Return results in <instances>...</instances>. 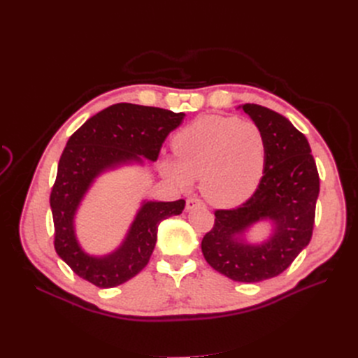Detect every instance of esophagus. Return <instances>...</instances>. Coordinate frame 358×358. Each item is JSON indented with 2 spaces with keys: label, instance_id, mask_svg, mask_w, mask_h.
Listing matches in <instances>:
<instances>
[{
  "label": "esophagus",
  "instance_id": "1",
  "mask_svg": "<svg viewBox=\"0 0 358 358\" xmlns=\"http://www.w3.org/2000/svg\"><path fill=\"white\" fill-rule=\"evenodd\" d=\"M200 206H203V201L201 200H199V199H196V197H190L189 200H187V203H185V210H193L194 208H200Z\"/></svg>",
  "mask_w": 358,
  "mask_h": 358
}]
</instances>
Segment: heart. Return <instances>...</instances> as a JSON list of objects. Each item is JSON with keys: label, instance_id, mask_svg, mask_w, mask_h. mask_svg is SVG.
I'll list each match as a JSON object with an SVG mask.
<instances>
[{"label": "heart", "instance_id": "b5f03b06", "mask_svg": "<svg viewBox=\"0 0 358 358\" xmlns=\"http://www.w3.org/2000/svg\"><path fill=\"white\" fill-rule=\"evenodd\" d=\"M176 157L161 161L162 174L184 189L201 180V193L219 208L250 199L266 164V136L248 119L203 116L173 141Z\"/></svg>", "mask_w": 358, "mask_h": 358}]
</instances>
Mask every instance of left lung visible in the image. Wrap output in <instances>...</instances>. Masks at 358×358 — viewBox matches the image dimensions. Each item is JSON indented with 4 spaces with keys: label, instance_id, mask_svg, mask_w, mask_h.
Listing matches in <instances>:
<instances>
[{
    "label": "left lung",
    "instance_id": "8db88e82",
    "mask_svg": "<svg viewBox=\"0 0 358 358\" xmlns=\"http://www.w3.org/2000/svg\"><path fill=\"white\" fill-rule=\"evenodd\" d=\"M241 108L266 136V164L254 194L231 210H216L215 224L201 241L209 266L241 283H257L283 273L312 238L319 176L308 139L278 113L258 104ZM261 220L272 235L250 244L245 232Z\"/></svg>",
    "mask_w": 358,
    "mask_h": 358
}]
</instances>
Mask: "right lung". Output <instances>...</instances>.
Returning <instances> with one entry per match:
<instances>
[{
	"label": "right lung",
	"instance_id": "1",
	"mask_svg": "<svg viewBox=\"0 0 358 358\" xmlns=\"http://www.w3.org/2000/svg\"><path fill=\"white\" fill-rule=\"evenodd\" d=\"M184 113L113 104L88 119L66 142L50 193L55 250L71 270L100 289L116 287L145 268L157 243L158 224L184 210L185 201L143 200L120 247L101 257L85 252L75 235V215L96 178L122 165L157 161L169 131Z\"/></svg>",
	"mask_w": 358,
	"mask_h": 358
}]
</instances>
